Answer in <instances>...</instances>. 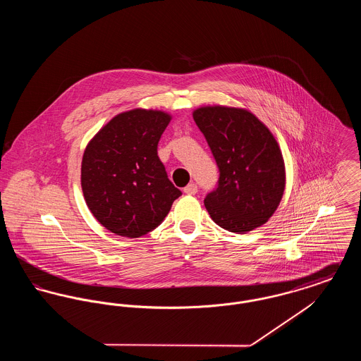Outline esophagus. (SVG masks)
Masks as SVG:
<instances>
[{"label":"esophagus","instance_id":"esophagus-1","mask_svg":"<svg viewBox=\"0 0 361 361\" xmlns=\"http://www.w3.org/2000/svg\"><path fill=\"white\" fill-rule=\"evenodd\" d=\"M184 192H185L187 195H196V193H197V185H196V184H188V185L184 188Z\"/></svg>","mask_w":361,"mask_h":361}]
</instances>
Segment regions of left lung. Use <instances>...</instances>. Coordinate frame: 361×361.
I'll list each match as a JSON object with an SVG mask.
<instances>
[{
	"label": "left lung",
	"mask_w": 361,
	"mask_h": 361,
	"mask_svg": "<svg viewBox=\"0 0 361 361\" xmlns=\"http://www.w3.org/2000/svg\"><path fill=\"white\" fill-rule=\"evenodd\" d=\"M219 168L204 206L224 230L245 234L268 222L286 189V165L269 128L245 108L204 105L192 112Z\"/></svg>",
	"instance_id": "obj_1"
}]
</instances>
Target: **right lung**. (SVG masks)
<instances>
[{"label": "right lung", "mask_w": 361, "mask_h": 361, "mask_svg": "<svg viewBox=\"0 0 361 361\" xmlns=\"http://www.w3.org/2000/svg\"><path fill=\"white\" fill-rule=\"evenodd\" d=\"M171 121L165 111L134 108L114 116L86 145L81 162L86 206L111 233L146 235L181 196L157 153Z\"/></svg>", "instance_id": "right-lung-1"}]
</instances>
